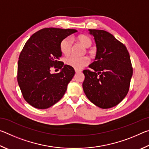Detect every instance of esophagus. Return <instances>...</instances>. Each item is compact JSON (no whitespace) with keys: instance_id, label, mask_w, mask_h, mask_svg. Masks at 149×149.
I'll use <instances>...</instances> for the list:
<instances>
[{"instance_id":"esophagus-1","label":"esophagus","mask_w":149,"mask_h":149,"mask_svg":"<svg viewBox=\"0 0 149 149\" xmlns=\"http://www.w3.org/2000/svg\"><path fill=\"white\" fill-rule=\"evenodd\" d=\"M75 72H76V73H78V72H81V70H79V69H76V68H75Z\"/></svg>"}]
</instances>
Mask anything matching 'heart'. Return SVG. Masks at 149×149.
<instances>
[{
    "label": "heart",
    "instance_id": "1",
    "mask_svg": "<svg viewBox=\"0 0 149 149\" xmlns=\"http://www.w3.org/2000/svg\"><path fill=\"white\" fill-rule=\"evenodd\" d=\"M77 41L85 47H89L91 45V41L86 35H81L77 37ZM60 50L62 53L64 55H68L71 51L72 41L70 37H66L62 40L60 45ZM65 64L72 66L74 68L81 69L83 67L88 64L89 59L87 56L77 57L75 56H69L64 59Z\"/></svg>",
    "mask_w": 149,
    "mask_h": 149
}]
</instances>
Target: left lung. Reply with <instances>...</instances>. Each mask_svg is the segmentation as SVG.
<instances>
[{"mask_svg":"<svg viewBox=\"0 0 149 149\" xmlns=\"http://www.w3.org/2000/svg\"><path fill=\"white\" fill-rule=\"evenodd\" d=\"M97 47L95 61L84 70L83 83L85 95L101 108L115 107L129 91L133 75L127 48L113 35L104 30L89 29Z\"/></svg>","mask_w":149,"mask_h":149,"instance_id":"obj_1","label":"left lung"}]
</instances>
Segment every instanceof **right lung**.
<instances>
[{"label": "right lung", "mask_w": 149, "mask_h": 149, "mask_svg": "<svg viewBox=\"0 0 149 149\" xmlns=\"http://www.w3.org/2000/svg\"><path fill=\"white\" fill-rule=\"evenodd\" d=\"M75 29L44 28L27 40L19 54L17 83L24 99L38 109H46L62 99L74 77L73 67L58 61L62 56L60 42ZM52 67L58 68L51 74Z\"/></svg>", "instance_id": "add662e5"}]
</instances>
